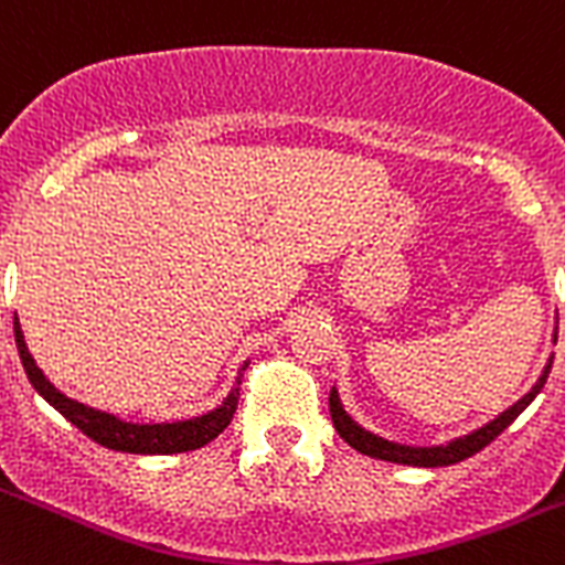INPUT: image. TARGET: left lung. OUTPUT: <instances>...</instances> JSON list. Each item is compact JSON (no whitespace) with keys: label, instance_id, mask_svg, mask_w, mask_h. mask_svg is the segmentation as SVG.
Wrapping results in <instances>:
<instances>
[{"label":"left lung","instance_id":"obj_1","mask_svg":"<svg viewBox=\"0 0 565 565\" xmlns=\"http://www.w3.org/2000/svg\"><path fill=\"white\" fill-rule=\"evenodd\" d=\"M552 342H557V326H555V334H552ZM552 360H555V356H550V360H546V365H544V371H541V376H537V382L532 384L524 395H521L513 407H508L504 413H499L497 418L488 420V424L479 426V429L468 431V435H462V437H451V440H446V443H437V446H409V443L387 440V437L365 429L360 420L351 418V415H348V409L342 407L337 387H331V393H329L331 420H334V429L340 431V437L348 443V446H351V449L362 451V455H367V457H376V460H387V462H398V466H415V468L455 466V462H460V460H466V457L482 451L490 440H497V437L502 435V431L508 429V426L513 424V420L519 418V415L524 413L532 402H535V395L544 390L546 376H550V371H552Z\"/></svg>","mask_w":565,"mask_h":565}]
</instances>
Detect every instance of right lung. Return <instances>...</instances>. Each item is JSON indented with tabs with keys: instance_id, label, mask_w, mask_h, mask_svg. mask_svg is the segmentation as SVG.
<instances>
[{
	"instance_id": "add662e5",
	"label": "right lung",
	"mask_w": 565,
	"mask_h": 565,
	"mask_svg": "<svg viewBox=\"0 0 565 565\" xmlns=\"http://www.w3.org/2000/svg\"><path fill=\"white\" fill-rule=\"evenodd\" d=\"M13 334L21 365H24V373H28L35 393L50 407H55L68 424H75L83 435L92 437L94 443H99L105 449L128 451V455H181V451H194L200 446H205V443L214 440L231 424V418H234L236 402H239V376H236V384L228 390L223 404L203 415H194V418L186 420H170V424H134V420H122L119 415L94 409L88 404H81L75 398H68L66 393H61L44 376V371L35 365L28 342H24V331H21L19 318H13Z\"/></svg>"
}]
</instances>
